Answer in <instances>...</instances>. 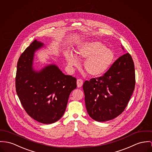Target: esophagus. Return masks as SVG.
<instances>
[{
    "label": "esophagus",
    "mask_w": 152,
    "mask_h": 152,
    "mask_svg": "<svg viewBox=\"0 0 152 152\" xmlns=\"http://www.w3.org/2000/svg\"><path fill=\"white\" fill-rule=\"evenodd\" d=\"M83 84V81L82 80V79H77V86L79 88L82 87Z\"/></svg>",
    "instance_id": "34e87169"
}]
</instances>
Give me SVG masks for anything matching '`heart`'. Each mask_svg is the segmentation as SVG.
<instances>
[{
  "instance_id": "heart-1",
  "label": "heart",
  "mask_w": 152,
  "mask_h": 152,
  "mask_svg": "<svg viewBox=\"0 0 152 152\" xmlns=\"http://www.w3.org/2000/svg\"><path fill=\"white\" fill-rule=\"evenodd\" d=\"M76 56L86 59L84 68L87 74L93 76H100L109 69L113 62L115 54L112 50L106 47L99 41H90L82 43L77 47ZM65 58L70 67L77 66L79 61L72 53L68 51Z\"/></svg>"
}]
</instances>
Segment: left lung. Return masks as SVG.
I'll list each match as a JSON object with an SVG mask.
<instances>
[{"instance_id": "left-lung-1", "label": "left lung", "mask_w": 152, "mask_h": 152, "mask_svg": "<svg viewBox=\"0 0 152 152\" xmlns=\"http://www.w3.org/2000/svg\"><path fill=\"white\" fill-rule=\"evenodd\" d=\"M135 85L134 61L131 55L126 53L103 76L84 83L85 104L89 116L97 121H108L119 116L128 105Z\"/></svg>"}]
</instances>
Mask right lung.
Here are the masks:
<instances>
[{
	"mask_svg": "<svg viewBox=\"0 0 152 152\" xmlns=\"http://www.w3.org/2000/svg\"><path fill=\"white\" fill-rule=\"evenodd\" d=\"M43 44L35 40L18 59L15 77L17 95L27 114L37 121L51 124L62 117L76 79L64 75L56 65L39 72L33 68L35 52Z\"/></svg>",
	"mask_w": 152,
	"mask_h": 152,
	"instance_id": "right-lung-1",
	"label": "right lung"
}]
</instances>
